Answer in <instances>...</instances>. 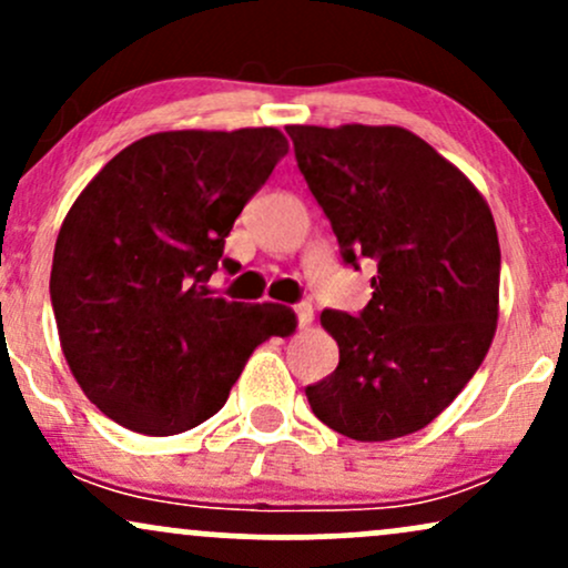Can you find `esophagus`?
<instances>
[{"label": "esophagus", "instance_id": "1", "mask_svg": "<svg viewBox=\"0 0 568 568\" xmlns=\"http://www.w3.org/2000/svg\"><path fill=\"white\" fill-rule=\"evenodd\" d=\"M296 317H298V328H310L312 323H315V310H312V304H298L296 306Z\"/></svg>", "mask_w": 568, "mask_h": 568}]
</instances>
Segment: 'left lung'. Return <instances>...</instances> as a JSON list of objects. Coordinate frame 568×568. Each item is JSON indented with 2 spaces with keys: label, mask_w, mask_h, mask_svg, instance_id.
Wrapping results in <instances>:
<instances>
[{
  "label": "left lung",
  "mask_w": 568,
  "mask_h": 568,
  "mask_svg": "<svg viewBox=\"0 0 568 568\" xmlns=\"http://www.w3.org/2000/svg\"><path fill=\"white\" fill-rule=\"evenodd\" d=\"M285 130L344 262H376L361 315H321L338 366L306 387L310 406L352 440L403 438L452 406L497 334L501 253L491 207L406 128Z\"/></svg>",
  "instance_id": "8db88e82"
}]
</instances>
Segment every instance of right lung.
I'll return each instance as SVG.
<instances>
[{
	"instance_id": "obj_1",
	"label": "right lung",
	"mask_w": 568,
	"mask_h": 568,
	"mask_svg": "<svg viewBox=\"0 0 568 568\" xmlns=\"http://www.w3.org/2000/svg\"><path fill=\"white\" fill-rule=\"evenodd\" d=\"M285 154L277 128L165 130L122 149L69 207L50 272L58 338L116 425L152 438L197 427L258 344L296 331L291 306L226 302L207 285Z\"/></svg>"
}]
</instances>
